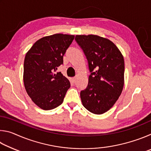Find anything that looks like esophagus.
Masks as SVG:
<instances>
[{
  "mask_svg": "<svg viewBox=\"0 0 151 151\" xmlns=\"http://www.w3.org/2000/svg\"><path fill=\"white\" fill-rule=\"evenodd\" d=\"M76 77H73V83H75V82H76Z\"/></svg>",
  "mask_w": 151,
  "mask_h": 151,
  "instance_id": "34e87169",
  "label": "esophagus"
}]
</instances>
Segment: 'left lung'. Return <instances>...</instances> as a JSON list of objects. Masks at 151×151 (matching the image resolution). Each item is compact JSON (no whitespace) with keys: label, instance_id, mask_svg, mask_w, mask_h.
<instances>
[{"label":"left lung","instance_id":"left-lung-1","mask_svg":"<svg viewBox=\"0 0 151 151\" xmlns=\"http://www.w3.org/2000/svg\"><path fill=\"white\" fill-rule=\"evenodd\" d=\"M75 40L85 53L91 72L87 87L81 92L82 103L92 113L103 114L112 108L123 89V56L106 38L76 35Z\"/></svg>","mask_w":151,"mask_h":151}]
</instances>
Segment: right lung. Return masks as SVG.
I'll list each match as a JSON object with an SVG mask.
<instances>
[{
	"instance_id": "add662e5",
	"label": "right lung",
	"mask_w": 151,
	"mask_h": 151,
	"mask_svg": "<svg viewBox=\"0 0 151 151\" xmlns=\"http://www.w3.org/2000/svg\"><path fill=\"white\" fill-rule=\"evenodd\" d=\"M75 36L55 34L38 40L25 56L23 81L26 91L35 104L43 110L63 103L70 88L69 81L60 72L63 56Z\"/></svg>"
}]
</instances>
